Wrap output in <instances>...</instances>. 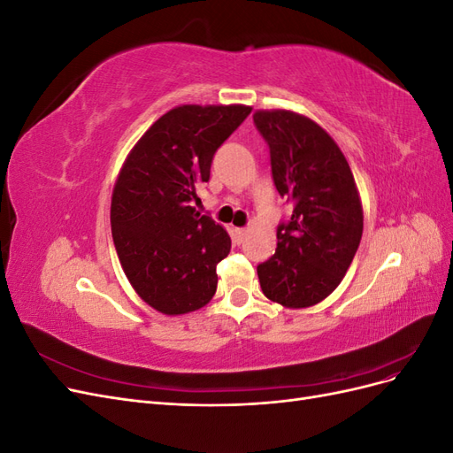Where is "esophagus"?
<instances>
[{"label": "esophagus", "instance_id": "1", "mask_svg": "<svg viewBox=\"0 0 453 453\" xmlns=\"http://www.w3.org/2000/svg\"><path fill=\"white\" fill-rule=\"evenodd\" d=\"M245 232H248V230H245V228H236V230H234V234H236V238H238V240H243Z\"/></svg>", "mask_w": 453, "mask_h": 453}]
</instances>
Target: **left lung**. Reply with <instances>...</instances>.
Segmentation results:
<instances>
[{"label":"left lung","mask_w":453,"mask_h":453,"mask_svg":"<svg viewBox=\"0 0 453 453\" xmlns=\"http://www.w3.org/2000/svg\"><path fill=\"white\" fill-rule=\"evenodd\" d=\"M255 127L270 147L278 193L293 202L278 248L257 266L260 289L285 308L321 303L340 285L363 236V205L349 164L318 122L260 109Z\"/></svg>","instance_id":"obj_1"}]
</instances>
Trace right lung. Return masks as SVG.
Here are the masks:
<instances>
[{"instance_id": "add662e5", "label": "right lung", "mask_w": 453, "mask_h": 453, "mask_svg": "<svg viewBox=\"0 0 453 453\" xmlns=\"http://www.w3.org/2000/svg\"><path fill=\"white\" fill-rule=\"evenodd\" d=\"M251 113L250 105H180L134 145L111 196V232L128 281L160 313L200 310L217 289L228 232L200 215L215 150Z\"/></svg>"}]
</instances>
